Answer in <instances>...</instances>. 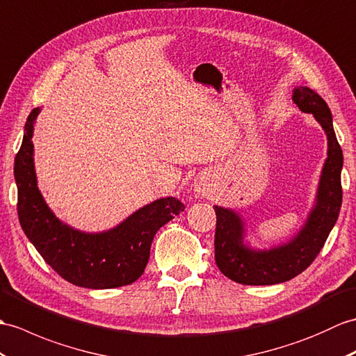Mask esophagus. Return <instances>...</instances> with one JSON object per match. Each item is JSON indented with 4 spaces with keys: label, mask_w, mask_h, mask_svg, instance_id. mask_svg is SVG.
Masks as SVG:
<instances>
[{
    "label": "esophagus",
    "mask_w": 356,
    "mask_h": 356,
    "mask_svg": "<svg viewBox=\"0 0 356 356\" xmlns=\"http://www.w3.org/2000/svg\"><path fill=\"white\" fill-rule=\"evenodd\" d=\"M194 188H195V191H197V193H204V191H208V189H209L208 180H204V179H197V180L194 181Z\"/></svg>",
    "instance_id": "obj_1"
}]
</instances>
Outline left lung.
I'll use <instances>...</instances> for the list:
<instances>
[{"label": "left lung", "instance_id": "obj_1", "mask_svg": "<svg viewBox=\"0 0 356 356\" xmlns=\"http://www.w3.org/2000/svg\"><path fill=\"white\" fill-rule=\"evenodd\" d=\"M293 100L312 113L327 135V159L321 172L317 204L308 222L291 243L268 252H253L243 244V225L235 212L216 206V262L226 277L244 285H275L307 270L323 249L343 202V152L326 102L307 86L294 89Z\"/></svg>", "mask_w": 356, "mask_h": 356}]
</instances>
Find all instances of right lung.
I'll return each mask as SVG.
<instances>
[{
	"instance_id": "1",
	"label": "right lung",
	"mask_w": 356,
	"mask_h": 356,
	"mask_svg": "<svg viewBox=\"0 0 356 356\" xmlns=\"http://www.w3.org/2000/svg\"><path fill=\"white\" fill-rule=\"evenodd\" d=\"M39 107L26 122L19 152L15 158L18 186V218L24 234L44 261L72 285L102 290L129 285L143 275L154 234L185 209L177 198L167 197L136 211L109 232L89 235L57 220L36 185L33 165V122Z\"/></svg>"
}]
</instances>
